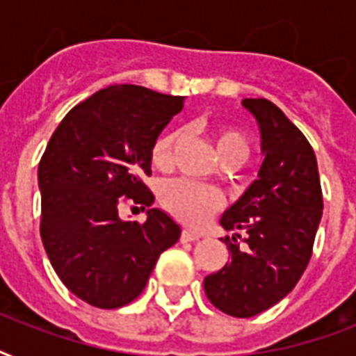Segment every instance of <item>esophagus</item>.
Segmentation results:
<instances>
[{
  "label": "esophagus",
  "instance_id": "esophagus-1",
  "mask_svg": "<svg viewBox=\"0 0 356 356\" xmlns=\"http://www.w3.org/2000/svg\"><path fill=\"white\" fill-rule=\"evenodd\" d=\"M195 240H200V234L192 233V231H186V229L181 233V242H195Z\"/></svg>",
  "mask_w": 356,
  "mask_h": 356
}]
</instances>
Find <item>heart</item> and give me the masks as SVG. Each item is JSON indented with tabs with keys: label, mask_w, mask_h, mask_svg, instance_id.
Here are the masks:
<instances>
[{
	"label": "heart",
	"mask_w": 356,
	"mask_h": 356,
	"mask_svg": "<svg viewBox=\"0 0 356 356\" xmlns=\"http://www.w3.org/2000/svg\"><path fill=\"white\" fill-rule=\"evenodd\" d=\"M211 136L222 164L240 166L242 162H245L249 156V142L238 129L218 125L212 129ZM181 140H183V134L179 131H170L162 134L161 138H156L151 147V162L156 170L161 172L172 170ZM161 201L168 212H172L179 222L186 223L190 227L205 225L212 214L223 207V195L220 190L190 183L184 179L164 184L161 190Z\"/></svg>",
	"instance_id": "heart-1"
}]
</instances>
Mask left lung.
Returning a JSON list of instances; mask_svg holds the SVG:
<instances>
[{
  "label": "left lung",
  "instance_id": "obj_1",
  "mask_svg": "<svg viewBox=\"0 0 356 356\" xmlns=\"http://www.w3.org/2000/svg\"><path fill=\"white\" fill-rule=\"evenodd\" d=\"M262 138L259 179L225 211L223 229H248L240 249L236 236L222 238L231 262L205 277V293L216 309L234 318L264 312L303 275L312 257L323 211L320 173L312 145L271 102L243 99ZM240 238V234H238Z\"/></svg>",
  "mask_w": 356,
  "mask_h": 356
}]
</instances>
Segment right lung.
I'll use <instances>...</instances> for the list:
<instances>
[{
  "mask_svg": "<svg viewBox=\"0 0 356 356\" xmlns=\"http://www.w3.org/2000/svg\"><path fill=\"white\" fill-rule=\"evenodd\" d=\"M184 97L114 85L75 105L38 164L40 236L64 286L97 309H120L145 288L181 227L159 209L144 223L120 220L123 201L149 207L151 147Z\"/></svg>",
  "mask_w": 356,
  "mask_h": 356,
  "instance_id": "add662e5",
  "label": "right lung"
}]
</instances>
